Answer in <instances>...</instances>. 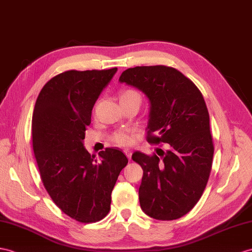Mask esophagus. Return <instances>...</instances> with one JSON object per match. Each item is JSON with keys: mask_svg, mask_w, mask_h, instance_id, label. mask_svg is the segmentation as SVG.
<instances>
[{"mask_svg": "<svg viewBox=\"0 0 252 252\" xmlns=\"http://www.w3.org/2000/svg\"><path fill=\"white\" fill-rule=\"evenodd\" d=\"M124 153H125V155L127 156V158L129 159V160H130V159H131V154H132L131 151H129V150H125V151H124Z\"/></svg>", "mask_w": 252, "mask_h": 252, "instance_id": "1", "label": "esophagus"}]
</instances>
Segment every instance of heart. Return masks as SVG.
Segmentation results:
<instances>
[{
    "label": "heart",
    "mask_w": 252,
    "mask_h": 252,
    "mask_svg": "<svg viewBox=\"0 0 252 252\" xmlns=\"http://www.w3.org/2000/svg\"><path fill=\"white\" fill-rule=\"evenodd\" d=\"M126 98H138V99H140V95L138 92L133 91V90H126L122 93L120 100L126 99ZM113 141L119 145H128L132 142V138L129 136V134L124 133V132H120V133H116L113 137Z\"/></svg>",
    "instance_id": "b5f03b06"
}]
</instances>
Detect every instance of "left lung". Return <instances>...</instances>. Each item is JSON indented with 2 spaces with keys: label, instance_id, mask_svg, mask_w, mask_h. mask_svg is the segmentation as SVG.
Wrapping results in <instances>:
<instances>
[{
  "label": "left lung",
  "instance_id": "1",
  "mask_svg": "<svg viewBox=\"0 0 252 252\" xmlns=\"http://www.w3.org/2000/svg\"><path fill=\"white\" fill-rule=\"evenodd\" d=\"M150 102L147 141L169 150L147 156L134 152L143 169L139 188L142 211L157 220H174L197 204L210 177L214 145L204 98L192 81L172 67L137 66L119 79Z\"/></svg>",
  "mask_w": 252,
  "mask_h": 252
}]
</instances>
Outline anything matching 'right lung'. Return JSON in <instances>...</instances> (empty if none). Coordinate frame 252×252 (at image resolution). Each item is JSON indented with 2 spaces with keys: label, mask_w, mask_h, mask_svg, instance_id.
Instances as JSON below:
<instances>
[{
  "label": "right lung",
  "mask_w": 252,
  "mask_h": 252,
  "mask_svg": "<svg viewBox=\"0 0 252 252\" xmlns=\"http://www.w3.org/2000/svg\"><path fill=\"white\" fill-rule=\"evenodd\" d=\"M116 71L62 72L45 84L35 103L33 150L41 181L54 203L79 222L107 216L113 187L128 162L119 150L106 149L97 160L84 147L92 110Z\"/></svg>",
  "instance_id": "obj_1"
}]
</instances>
